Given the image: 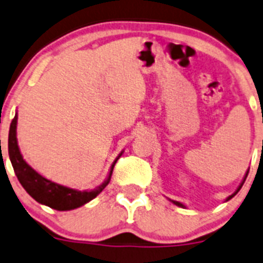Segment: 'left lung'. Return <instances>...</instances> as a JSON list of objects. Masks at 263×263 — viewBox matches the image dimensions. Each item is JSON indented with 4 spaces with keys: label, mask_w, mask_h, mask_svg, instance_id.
<instances>
[{
    "label": "left lung",
    "mask_w": 263,
    "mask_h": 263,
    "mask_svg": "<svg viewBox=\"0 0 263 263\" xmlns=\"http://www.w3.org/2000/svg\"><path fill=\"white\" fill-rule=\"evenodd\" d=\"M247 176H248V173H247V175H246V178H247ZM246 178H244V181H246ZM244 181H243V182H241V185H240V186H239V187H238V190H236V191H235V193H234V194H233V195H230V196H229V198H228V200H230V199H231V198H233V196H235V195H236V194H238V191H239V190H240V189H241V186H243ZM172 202H173V203H175V204H176V205H178V207H185V205H183V204H181V203H180V202H175V200H172Z\"/></svg>",
    "instance_id": "obj_1"
}]
</instances>
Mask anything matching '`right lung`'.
<instances>
[{"label":"right lung","mask_w":263,"mask_h":263,"mask_svg":"<svg viewBox=\"0 0 263 263\" xmlns=\"http://www.w3.org/2000/svg\"><path fill=\"white\" fill-rule=\"evenodd\" d=\"M16 121L17 116L15 114L14 119L11 121L10 124V131H9V155L10 160H11L12 168L15 171L17 180L22 183L23 187L27 190V193L32 196L33 199L37 200L41 204H45L47 207L53 208L58 211H69L74 210V208L81 207V205L86 204L87 202L92 200L95 196H98L101 191L105 189L110 181L111 172H113L114 164L117 163L118 158L116 162L111 165L110 173L109 177L98 186L96 189L91 191H78L74 189L65 187V186L58 185V183L52 182V181L47 180V178L42 177L38 175L29 164H27L24 159H23L22 154L19 152L16 141Z\"/></svg>","instance_id":"right-lung-1"}]
</instances>
